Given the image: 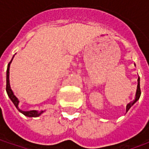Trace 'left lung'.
Listing matches in <instances>:
<instances>
[{"instance_id":"left-lung-1","label":"left lung","mask_w":149,"mask_h":149,"mask_svg":"<svg viewBox=\"0 0 149 149\" xmlns=\"http://www.w3.org/2000/svg\"><path fill=\"white\" fill-rule=\"evenodd\" d=\"M137 88H136V96H135V99L132 101H131V102H129V103L127 104V106H126V112H128V110H129V109L131 108L133 104H134L136 101H137L139 99H140V97H141V87H140V77H138V80H137Z\"/></svg>"}]
</instances>
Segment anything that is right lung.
<instances>
[{"instance_id": "add662e5", "label": "right lung", "mask_w": 149, "mask_h": 149, "mask_svg": "<svg viewBox=\"0 0 149 149\" xmlns=\"http://www.w3.org/2000/svg\"><path fill=\"white\" fill-rule=\"evenodd\" d=\"M14 57V56H13L11 61L8 63V67H7V71H6V92H7V94H8V97L10 98V100H12V102L13 103V104L15 105V107L17 109V110L20 112H21L22 114H24L25 116H28V117H37L42 114L43 112H45V111H37V110H30V111H23V110L20 109L19 108V103L20 101L18 100V98L14 95L13 92L12 90L11 87H10V82H9V68H10V65H11L12 61Z\"/></svg>"}]
</instances>
